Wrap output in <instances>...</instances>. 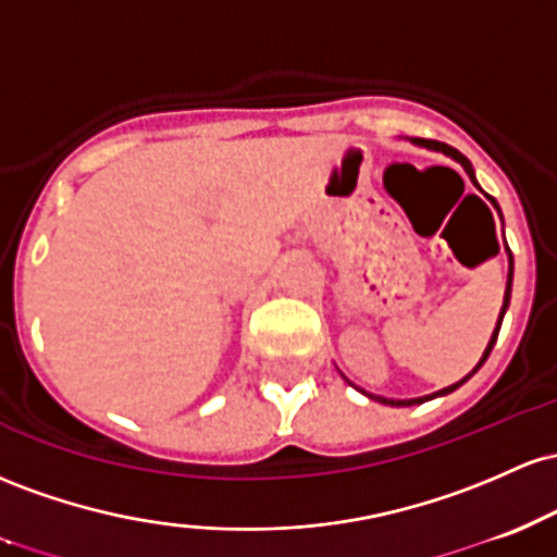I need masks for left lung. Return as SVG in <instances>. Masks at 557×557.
<instances>
[{
    "mask_svg": "<svg viewBox=\"0 0 557 557\" xmlns=\"http://www.w3.org/2000/svg\"><path fill=\"white\" fill-rule=\"evenodd\" d=\"M413 144H418V147H426V149H434V152H445L447 158H453L455 162H460V165H463V171L468 173V178L473 181V184H476V173H473V165L471 162H468V158L466 154H460L458 149H453L449 147V144H442V141H431V139H413ZM479 186V184H476ZM492 205H495L497 208V202L495 199H492ZM499 210V208H497ZM508 247V245H505ZM508 260H510V271H508V284H505V299H503V310H499V321H497V329L492 331V339H490V345H486V349H484V355H481V360H479V366L473 368L471 373H468L466 379H460L458 384H453V386H447V389H440V392H434V395H426V397H416V399H386V397H376V395H368V392H362V395H368L371 399H379V403H384V405H397V408H405V405H421V403H426V399H434V397H442V395H449V392H455L458 389L460 384H466L468 379L473 376V373L479 371L481 366H484L486 362V358H490V352H492V347H495V342H497V334H499V326H503V315H505V310H508V305H510V286H513V255H510V247H508Z\"/></svg>",
    "mask_w": 557,
    "mask_h": 557,
    "instance_id": "left-lung-1",
    "label": "left lung"
}]
</instances>
